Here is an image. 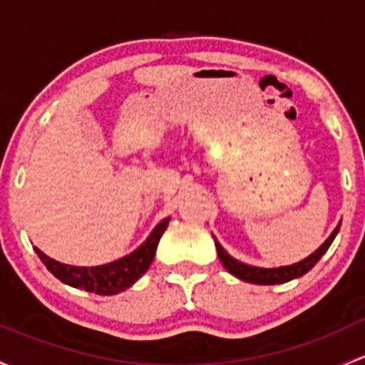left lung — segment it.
<instances>
[{
  "mask_svg": "<svg viewBox=\"0 0 365 365\" xmlns=\"http://www.w3.org/2000/svg\"><path fill=\"white\" fill-rule=\"evenodd\" d=\"M339 231V225L334 229V232L329 236V240L318 248L317 252L312 253L309 257H306L304 260L301 262L292 264V266H283V267H274V269H264V267H253V266H247V264L240 262V260L232 259L224 248L220 247L217 240H215V247H217L218 252V259H220L222 266L229 271V273L236 276V278L243 279V282H250V283H257V285H278V283H287L290 279L299 278V276L306 274L309 269L322 259L325 252L329 250V247L334 241L336 234Z\"/></svg>",
  "mask_w": 365,
  "mask_h": 365,
  "instance_id": "8db88e82",
  "label": "left lung"
}]
</instances>
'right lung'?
<instances>
[{"label": "right lung", "instance_id": "1", "mask_svg": "<svg viewBox=\"0 0 365 365\" xmlns=\"http://www.w3.org/2000/svg\"><path fill=\"white\" fill-rule=\"evenodd\" d=\"M168 222H170V218L160 222L140 248H136L133 253L122 257V259L115 260V262L105 264V266H68V264H61L57 260L51 259V257H47L43 252L38 250V248H34V250H36L41 262L47 266V269L56 278H59L61 282L66 283V285L99 295H113L129 289L148 269V266H150L153 260V255H155L160 236L166 231Z\"/></svg>", "mask_w": 365, "mask_h": 365}]
</instances>
